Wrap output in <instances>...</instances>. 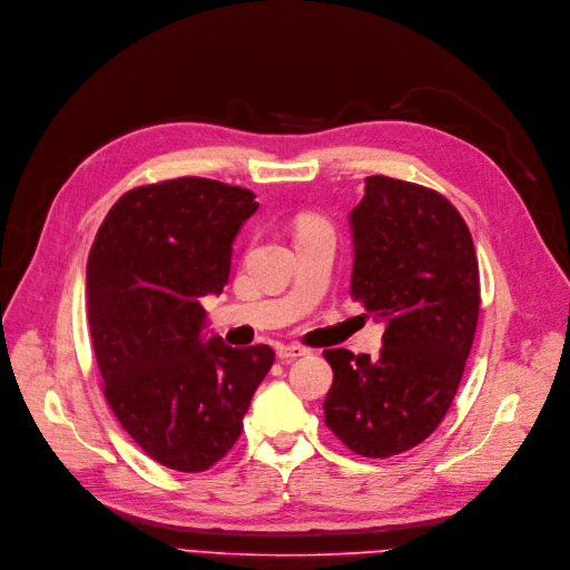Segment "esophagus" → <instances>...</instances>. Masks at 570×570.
Listing matches in <instances>:
<instances>
[{"instance_id": "obj_1", "label": "esophagus", "mask_w": 570, "mask_h": 570, "mask_svg": "<svg viewBox=\"0 0 570 570\" xmlns=\"http://www.w3.org/2000/svg\"><path fill=\"white\" fill-rule=\"evenodd\" d=\"M276 354H278L281 361H296V358H301V356H308L311 350L301 347V345H278V347H276Z\"/></svg>"}]
</instances>
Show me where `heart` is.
<instances>
[{"instance_id": "1", "label": "heart", "mask_w": 570, "mask_h": 570, "mask_svg": "<svg viewBox=\"0 0 570 570\" xmlns=\"http://www.w3.org/2000/svg\"><path fill=\"white\" fill-rule=\"evenodd\" d=\"M313 223H320V220H306V225H313Z\"/></svg>"}]
</instances>
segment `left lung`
I'll list each match as a JSON object with an SVG mask.
<instances>
[{"label":"left lung","mask_w":570,"mask_h":570,"mask_svg":"<svg viewBox=\"0 0 570 570\" xmlns=\"http://www.w3.org/2000/svg\"><path fill=\"white\" fill-rule=\"evenodd\" d=\"M350 227V294L386 324L384 347L324 352V423L354 453L389 458L428 440L453 403L479 322V259L458 209L410 181L365 177Z\"/></svg>","instance_id":"8db88e82"}]
</instances>
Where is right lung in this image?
Listing matches in <instances>:
<instances>
[{"mask_svg": "<svg viewBox=\"0 0 570 570\" xmlns=\"http://www.w3.org/2000/svg\"><path fill=\"white\" fill-rule=\"evenodd\" d=\"M255 193L181 177L124 193L87 259L89 331L121 428L163 466L197 474L239 440L269 345L203 336L199 296L220 294Z\"/></svg>", "mask_w": 570, "mask_h": 570, "instance_id": "obj_1", "label": "right lung"}]
</instances>
